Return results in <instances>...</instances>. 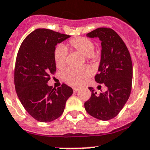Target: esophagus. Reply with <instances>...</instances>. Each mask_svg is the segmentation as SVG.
Segmentation results:
<instances>
[{"instance_id": "obj_1", "label": "esophagus", "mask_w": 150, "mask_h": 150, "mask_svg": "<svg viewBox=\"0 0 150 150\" xmlns=\"http://www.w3.org/2000/svg\"><path fill=\"white\" fill-rule=\"evenodd\" d=\"M73 90H74V93H76L78 91V90H79V89L76 88V87H74V88H73Z\"/></svg>"}]
</instances>
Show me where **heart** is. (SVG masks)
Masks as SVG:
<instances>
[{
  "mask_svg": "<svg viewBox=\"0 0 150 150\" xmlns=\"http://www.w3.org/2000/svg\"><path fill=\"white\" fill-rule=\"evenodd\" d=\"M69 46L73 50L86 56L88 59H93L94 57V44L88 38L83 37L72 38L69 40ZM67 56V50L65 47L60 45L56 47L54 53V58L57 67L62 69L65 67ZM90 76V70L84 67L79 69L69 68L63 73L62 78L70 86H80L84 83Z\"/></svg>",
  "mask_w": 150,
  "mask_h": 150,
  "instance_id": "1",
  "label": "heart"
}]
</instances>
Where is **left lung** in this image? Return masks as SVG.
Instances as JSON below:
<instances>
[{
    "instance_id": "1",
    "label": "left lung",
    "mask_w": 150,
    "mask_h": 150,
    "mask_svg": "<svg viewBox=\"0 0 150 150\" xmlns=\"http://www.w3.org/2000/svg\"><path fill=\"white\" fill-rule=\"evenodd\" d=\"M101 40V60L95 80L107 90L97 94L89 87L91 96L85 102V110L100 120H109L119 114L128 100L132 89L133 64L127 46L111 28H100L86 34Z\"/></svg>"
}]
</instances>
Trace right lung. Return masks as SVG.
I'll use <instances>...</instances> for the list:
<instances>
[{
	"instance_id": "add662e5",
	"label": "right lung",
	"mask_w": 150,
	"mask_h": 150,
	"mask_svg": "<svg viewBox=\"0 0 150 150\" xmlns=\"http://www.w3.org/2000/svg\"><path fill=\"white\" fill-rule=\"evenodd\" d=\"M70 36L48 29H37L23 40L17 55L14 85L27 112L39 122H51L64 112L73 89L63 83L57 89L48 86L56 72V45Z\"/></svg>"
}]
</instances>
